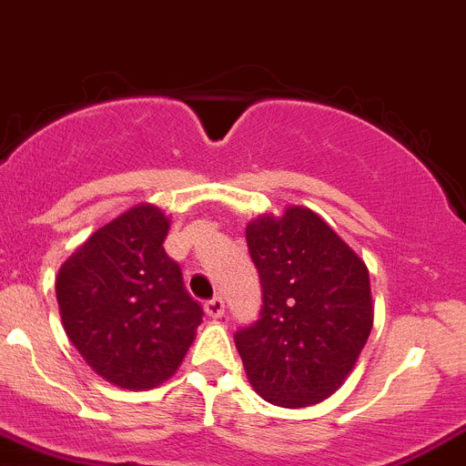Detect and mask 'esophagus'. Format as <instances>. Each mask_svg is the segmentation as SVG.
Wrapping results in <instances>:
<instances>
[{"label":"esophagus","instance_id":"obj_1","mask_svg":"<svg viewBox=\"0 0 466 466\" xmlns=\"http://www.w3.org/2000/svg\"><path fill=\"white\" fill-rule=\"evenodd\" d=\"M204 309L210 319H219V316L224 314V300L219 299V296H215V299H210L208 303L204 305Z\"/></svg>","mask_w":466,"mask_h":466}]
</instances>
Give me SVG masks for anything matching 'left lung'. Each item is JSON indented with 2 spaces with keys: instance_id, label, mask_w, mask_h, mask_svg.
Segmentation results:
<instances>
[{
  "instance_id": "1",
  "label": "left lung",
  "mask_w": 466,
  "mask_h": 466,
  "mask_svg": "<svg viewBox=\"0 0 466 466\" xmlns=\"http://www.w3.org/2000/svg\"><path fill=\"white\" fill-rule=\"evenodd\" d=\"M262 282L260 319L235 334L253 390L268 404L305 409L348 379L370 337V273L311 208L287 206L247 224Z\"/></svg>"
}]
</instances>
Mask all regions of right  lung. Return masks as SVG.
<instances>
[{
	"label": "right lung",
	"instance_id": "1",
	"mask_svg": "<svg viewBox=\"0 0 466 466\" xmlns=\"http://www.w3.org/2000/svg\"><path fill=\"white\" fill-rule=\"evenodd\" d=\"M170 218L138 204L91 233L57 271L62 328L105 381L150 390L193 345L201 307L163 248Z\"/></svg>",
	"mask_w": 466,
	"mask_h": 466
}]
</instances>
